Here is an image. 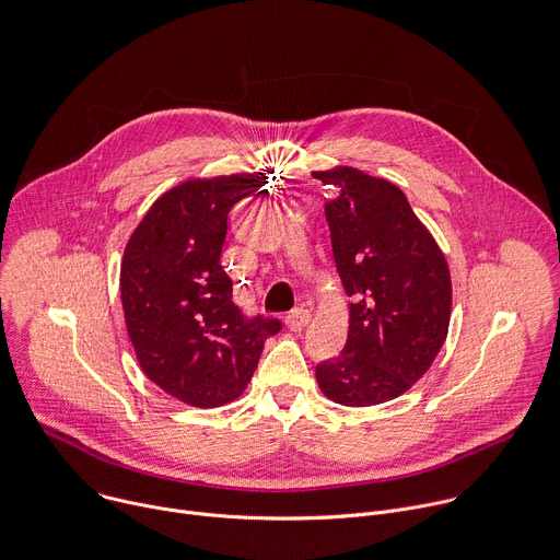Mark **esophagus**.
Wrapping results in <instances>:
<instances>
[{"label": "esophagus", "instance_id": "esophagus-1", "mask_svg": "<svg viewBox=\"0 0 560 560\" xmlns=\"http://www.w3.org/2000/svg\"><path fill=\"white\" fill-rule=\"evenodd\" d=\"M308 322H311V313H308L306 308H293V311L284 317V324H287V328H291V330H302L304 326H308Z\"/></svg>", "mask_w": 560, "mask_h": 560}]
</instances>
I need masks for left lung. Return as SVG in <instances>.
<instances>
[{
  "label": "left lung",
  "mask_w": 560,
  "mask_h": 560,
  "mask_svg": "<svg viewBox=\"0 0 560 560\" xmlns=\"http://www.w3.org/2000/svg\"><path fill=\"white\" fill-rule=\"evenodd\" d=\"M335 194L326 220L349 304L345 351L317 364L319 390L335 404L390 401L419 382L448 335L451 269L404 191L358 167L311 172Z\"/></svg>",
  "instance_id": "1"
}]
</instances>
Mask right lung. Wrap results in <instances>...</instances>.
Segmentation results:
<instances>
[{
  "label": "right lung",
  "mask_w": 560,
  "mask_h": 560,
  "mask_svg": "<svg viewBox=\"0 0 560 560\" xmlns=\"http://www.w3.org/2000/svg\"><path fill=\"white\" fill-rule=\"evenodd\" d=\"M267 176L189 178L154 200L121 262V302L143 373L174 399L215 408L243 395L271 317H245L220 265L230 209L260 194Z\"/></svg>",
  "instance_id": "add662e5"
}]
</instances>
